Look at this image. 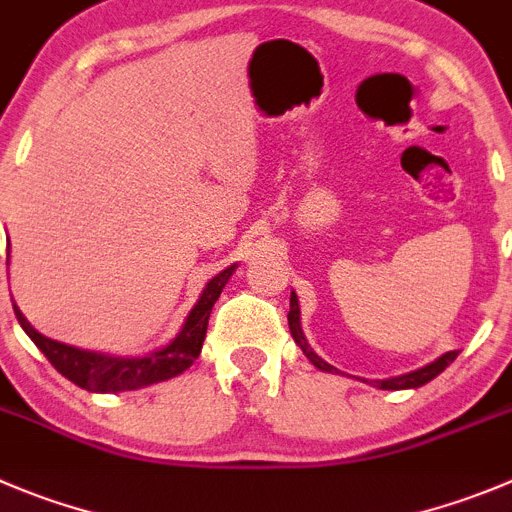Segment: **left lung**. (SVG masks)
Here are the masks:
<instances>
[{"label": "left lung", "mask_w": 512, "mask_h": 512, "mask_svg": "<svg viewBox=\"0 0 512 512\" xmlns=\"http://www.w3.org/2000/svg\"><path fill=\"white\" fill-rule=\"evenodd\" d=\"M288 326H290V333H293L295 343H298L300 348H303V353L308 356L310 364L315 366V369H321V371H328V374H341L338 369H333L331 364H326L318 353L313 351V348L308 346V341H305L303 336V328H300V308H298V295L290 293V313H288ZM457 353L460 351H447L442 353V356L437 358V361H432V364L422 366V369L417 371H409V374H401V376H391V379H381V381H369V384L379 386V389H417V386H424L427 381H432L434 376L442 374L447 366L452 364L457 358ZM366 381V379H364Z\"/></svg>", "instance_id": "obj_1"}]
</instances>
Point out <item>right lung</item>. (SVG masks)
<instances>
[{
	"label": "right lung",
	"instance_id": "right-lung-1",
	"mask_svg": "<svg viewBox=\"0 0 512 512\" xmlns=\"http://www.w3.org/2000/svg\"><path fill=\"white\" fill-rule=\"evenodd\" d=\"M237 265H229L219 275H214L207 285H204L202 295H199L197 305L189 310L184 326L171 338L164 348L146 353L138 358H123V356H108V353L98 351H83V348L65 346L60 341L42 336L35 328L27 323L22 310L14 305V315H17L19 326L25 328L27 336L35 341L47 356L52 366L60 371L68 381L75 386L88 391H100V394H116V391H131L141 389V386L159 384V381L174 379V376L184 374L202 353L204 336H207L209 313H212L214 303L222 295V288L227 280L232 278V272Z\"/></svg>",
	"mask_w": 512,
	"mask_h": 512
}]
</instances>
